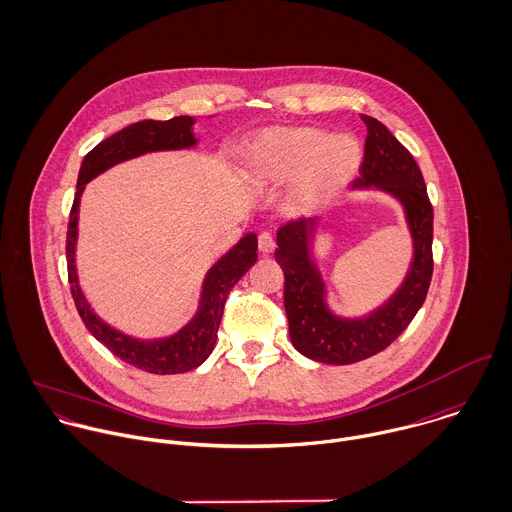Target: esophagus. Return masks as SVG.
<instances>
[{"label":"esophagus","instance_id":"esophagus-1","mask_svg":"<svg viewBox=\"0 0 512 512\" xmlns=\"http://www.w3.org/2000/svg\"><path fill=\"white\" fill-rule=\"evenodd\" d=\"M259 251L261 253H273L275 251V239L269 231L259 233Z\"/></svg>","mask_w":512,"mask_h":512}]
</instances>
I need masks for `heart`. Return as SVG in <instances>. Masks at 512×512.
<instances>
[{
    "mask_svg": "<svg viewBox=\"0 0 512 512\" xmlns=\"http://www.w3.org/2000/svg\"><path fill=\"white\" fill-rule=\"evenodd\" d=\"M251 165L263 183H291L289 207L309 213L333 201L347 185L359 165V145L317 127H277L257 137Z\"/></svg>",
    "mask_w": 512,
    "mask_h": 512,
    "instance_id": "b5f03b06",
    "label": "heart"
}]
</instances>
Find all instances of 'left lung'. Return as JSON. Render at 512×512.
Segmentation results:
<instances>
[{"label":"left lung","instance_id":"8db88e82","mask_svg":"<svg viewBox=\"0 0 512 512\" xmlns=\"http://www.w3.org/2000/svg\"><path fill=\"white\" fill-rule=\"evenodd\" d=\"M367 125L361 177L353 187H379L395 195L407 211L415 259L401 289L365 319H339L325 307L323 279L309 259L315 217H299L279 227L275 259L285 275V313L299 353L327 365H351L387 349L423 307L433 277V205L423 173L409 149L375 117Z\"/></svg>","mask_w":512,"mask_h":512}]
</instances>
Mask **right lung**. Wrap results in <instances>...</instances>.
<instances>
[{
  "mask_svg": "<svg viewBox=\"0 0 512 512\" xmlns=\"http://www.w3.org/2000/svg\"><path fill=\"white\" fill-rule=\"evenodd\" d=\"M193 117L179 115L167 121H137L125 129L113 133L111 137L97 143L81 161L77 191L69 211L67 237H65V257H67V279L71 285V297L77 313L87 327V331L103 343L115 357L127 365L153 373V375H175L187 373L199 367L213 351L217 341V329L223 317L225 301L233 285L255 265L257 261V235L247 233L227 255H223L207 273L201 303L197 315L179 333L157 339V341H137L127 337L109 325H105L87 305L75 273V239H77V213L79 197L87 181L105 169L121 163L125 159L163 149H183L195 145L191 133Z\"/></svg>",
  "mask_w": 512,
  "mask_h": 512,
  "instance_id": "obj_1",
  "label": "right lung"
}]
</instances>
